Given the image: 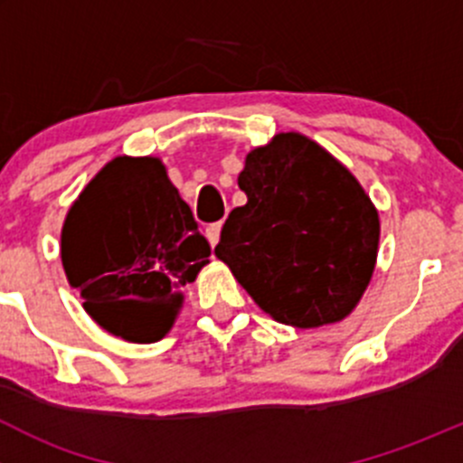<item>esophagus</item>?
<instances>
[{"label":"esophagus","mask_w":463,"mask_h":463,"mask_svg":"<svg viewBox=\"0 0 463 463\" xmlns=\"http://www.w3.org/2000/svg\"><path fill=\"white\" fill-rule=\"evenodd\" d=\"M219 235H222V223H219V222L210 223V226L205 228V237H208V241H210V246H213V249L217 246Z\"/></svg>","instance_id":"obj_1"}]
</instances>
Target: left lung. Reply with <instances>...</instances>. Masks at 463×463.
<instances>
[{"label":"left lung","instance_id":"8db88e82","mask_svg":"<svg viewBox=\"0 0 463 463\" xmlns=\"http://www.w3.org/2000/svg\"><path fill=\"white\" fill-rule=\"evenodd\" d=\"M214 255L278 322L343 320L370 284L378 213L352 172L296 132L253 149Z\"/></svg>","mask_w":463,"mask_h":463}]
</instances>
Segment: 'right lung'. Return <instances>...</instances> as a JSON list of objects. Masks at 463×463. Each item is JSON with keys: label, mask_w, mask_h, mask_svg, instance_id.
Here are the masks:
<instances>
[{"label": "right lung", "mask_w": 463, "mask_h": 463, "mask_svg": "<svg viewBox=\"0 0 463 463\" xmlns=\"http://www.w3.org/2000/svg\"><path fill=\"white\" fill-rule=\"evenodd\" d=\"M190 205L158 158L107 163L67 214L62 264L82 307L129 343H156L175 322L181 288L208 264Z\"/></svg>", "instance_id": "add662e5"}]
</instances>
